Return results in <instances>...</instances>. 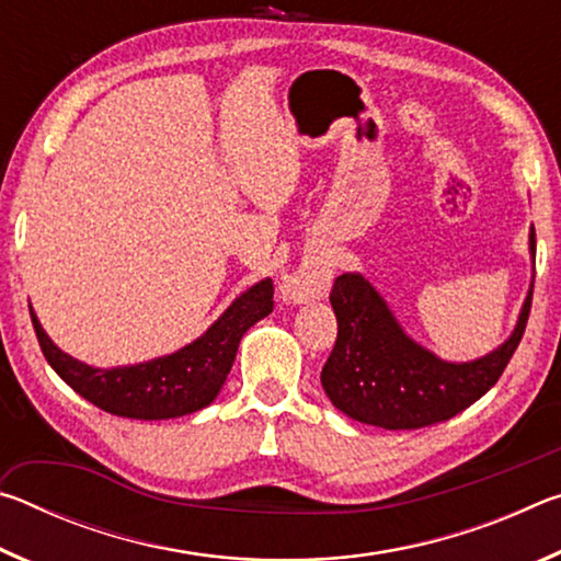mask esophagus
<instances>
[{
    "instance_id": "34e87169",
    "label": "esophagus",
    "mask_w": 561,
    "mask_h": 561,
    "mask_svg": "<svg viewBox=\"0 0 561 561\" xmlns=\"http://www.w3.org/2000/svg\"><path fill=\"white\" fill-rule=\"evenodd\" d=\"M329 270L324 267H301L299 272L289 274V277H284L282 282V297L291 301V304H301V301H309V299H319L321 294L327 289V282H329Z\"/></svg>"
}]
</instances>
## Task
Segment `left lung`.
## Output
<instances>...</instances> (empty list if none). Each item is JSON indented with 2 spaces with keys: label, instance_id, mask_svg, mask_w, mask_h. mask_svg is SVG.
<instances>
[{
  "label": "left lung",
  "instance_id": "left-lung-1",
  "mask_svg": "<svg viewBox=\"0 0 561 561\" xmlns=\"http://www.w3.org/2000/svg\"><path fill=\"white\" fill-rule=\"evenodd\" d=\"M535 227L529 254L535 257ZM339 334L321 368V386L341 413L386 431H413L448 421L485 396L505 371L525 334L531 289L517 327L488 356L443 360L405 334L381 294L360 274H341L331 289Z\"/></svg>",
  "mask_w": 561,
  "mask_h": 561
}]
</instances>
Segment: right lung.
Wrapping results in <instances>:
<instances>
[{"instance_id": "1", "label": "right lung", "mask_w": 561, "mask_h": 561, "mask_svg": "<svg viewBox=\"0 0 561 561\" xmlns=\"http://www.w3.org/2000/svg\"><path fill=\"white\" fill-rule=\"evenodd\" d=\"M272 279L242 291L225 314L193 344L146 364L93 368L54 344L30 307L32 324L46 360L76 393L101 411L136 421H165L210 405L234 364L244 331L272 314Z\"/></svg>"}]
</instances>
